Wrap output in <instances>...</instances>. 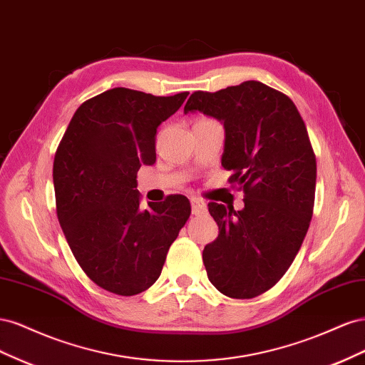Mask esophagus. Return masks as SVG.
Listing matches in <instances>:
<instances>
[{
  "label": "esophagus",
  "instance_id": "34e87169",
  "mask_svg": "<svg viewBox=\"0 0 365 365\" xmlns=\"http://www.w3.org/2000/svg\"><path fill=\"white\" fill-rule=\"evenodd\" d=\"M205 210H207L205 202L202 200H197V197H193V200H192V213L195 216H197V215L205 213Z\"/></svg>",
  "mask_w": 365,
  "mask_h": 365
}]
</instances>
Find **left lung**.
<instances>
[{
  "instance_id": "8db88e82",
  "label": "left lung",
  "mask_w": 365,
  "mask_h": 365,
  "mask_svg": "<svg viewBox=\"0 0 365 365\" xmlns=\"http://www.w3.org/2000/svg\"><path fill=\"white\" fill-rule=\"evenodd\" d=\"M195 111L224 125L222 165L245 202L237 212L208 204L219 227L202 251L208 280L227 297H257L288 271L312 219L317 161L306 125L288 96L257 81L195 91L184 113Z\"/></svg>"
}]
</instances>
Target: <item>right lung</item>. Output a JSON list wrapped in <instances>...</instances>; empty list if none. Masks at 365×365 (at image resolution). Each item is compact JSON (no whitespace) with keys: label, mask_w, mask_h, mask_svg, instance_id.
Segmentation results:
<instances>
[{"label":"right lung","mask_w":365,"mask_h":365,"mask_svg":"<svg viewBox=\"0 0 365 365\" xmlns=\"http://www.w3.org/2000/svg\"><path fill=\"white\" fill-rule=\"evenodd\" d=\"M189 93L157 97L113 88L83 102L53 163L59 224L85 274L117 295L155 283L190 216L182 195L140 207L137 172L157 160L155 137Z\"/></svg>","instance_id":"1"}]
</instances>
